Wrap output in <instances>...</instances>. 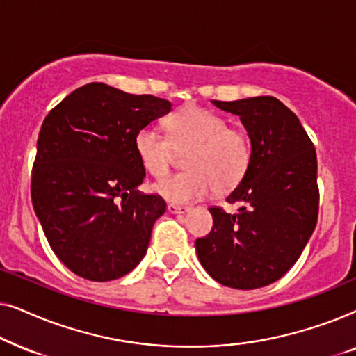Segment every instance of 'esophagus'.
Returning <instances> with one entry per match:
<instances>
[{"mask_svg": "<svg viewBox=\"0 0 356 356\" xmlns=\"http://www.w3.org/2000/svg\"><path fill=\"white\" fill-rule=\"evenodd\" d=\"M167 211H168L170 213H184V212L189 211V207H186V206H178V204H168Z\"/></svg>", "mask_w": 356, "mask_h": 356, "instance_id": "1", "label": "esophagus"}]
</instances>
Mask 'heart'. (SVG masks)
Returning a JSON list of instances; mask_svg holds the SVG:
<instances>
[{
	"instance_id": "b5f03b06",
	"label": "heart",
	"mask_w": 356,
	"mask_h": 356,
	"mask_svg": "<svg viewBox=\"0 0 356 356\" xmlns=\"http://www.w3.org/2000/svg\"><path fill=\"white\" fill-rule=\"evenodd\" d=\"M167 136L144 126L134 136V150L143 168L163 177L177 154L184 155V172L170 175L152 186L172 202L196 201L216 191L235 189L250 170L252 140L246 129L228 126L222 115L197 105H186L165 120Z\"/></svg>"
}]
</instances>
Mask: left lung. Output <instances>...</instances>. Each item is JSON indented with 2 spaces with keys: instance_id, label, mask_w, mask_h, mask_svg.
Wrapping results in <instances>:
<instances>
[{
  "instance_id": "obj_1",
  "label": "left lung",
  "mask_w": 356,
  "mask_h": 356,
  "mask_svg": "<svg viewBox=\"0 0 356 356\" xmlns=\"http://www.w3.org/2000/svg\"><path fill=\"white\" fill-rule=\"evenodd\" d=\"M212 102L240 116L251 136L252 160L227 196V202H240L238 212L209 207L213 225L196 240V252L218 284L259 289L291 269L318 223L316 149L298 116L275 97Z\"/></svg>"
}]
</instances>
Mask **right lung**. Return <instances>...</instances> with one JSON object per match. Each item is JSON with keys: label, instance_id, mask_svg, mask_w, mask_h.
Returning <instances> with one entry per match:
<instances>
[{"label": "right lung", "instance_id": "right-lung-1", "mask_svg": "<svg viewBox=\"0 0 356 356\" xmlns=\"http://www.w3.org/2000/svg\"><path fill=\"white\" fill-rule=\"evenodd\" d=\"M170 108L165 99L90 82L43 120L31 179L33 211L58 259L82 279H120L145 256L167 204L138 189L145 170L134 136Z\"/></svg>", "mask_w": 356, "mask_h": 356}]
</instances>
